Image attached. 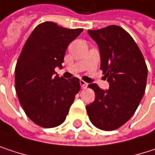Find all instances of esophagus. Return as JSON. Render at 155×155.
Returning a JSON list of instances; mask_svg holds the SVG:
<instances>
[{
	"label": "esophagus",
	"mask_w": 155,
	"mask_h": 155,
	"mask_svg": "<svg viewBox=\"0 0 155 155\" xmlns=\"http://www.w3.org/2000/svg\"><path fill=\"white\" fill-rule=\"evenodd\" d=\"M80 85H81V87H82L83 89H85V88L87 87V83H86V82L83 81V80H80Z\"/></svg>",
	"instance_id": "34e87169"
}]
</instances>
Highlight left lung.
Here are the masks:
<instances>
[{
  "label": "left lung",
  "mask_w": 155,
  "mask_h": 155,
  "mask_svg": "<svg viewBox=\"0 0 155 155\" xmlns=\"http://www.w3.org/2000/svg\"><path fill=\"white\" fill-rule=\"evenodd\" d=\"M87 32L98 46L100 68L109 82V89L88 85L96 97L86 109L96 127L116 130L133 116L143 97L147 66L137 44L123 28L110 25Z\"/></svg>",
  "instance_id": "8db88e82"
}]
</instances>
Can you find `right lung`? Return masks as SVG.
I'll return each instance as SVG.
<instances>
[{
	"label": "right lung",
	"instance_id": "obj_1",
	"mask_svg": "<svg viewBox=\"0 0 155 155\" xmlns=\"http://www.w3.org/2000/svg\"><path fill=\"white\" fill-rule=\"evenodd\" d=\"M82 31L45 21L22 48L15 68V89L25 114L41 127L61 124L80 90L78 78H59L55 68H62L68 46Z\"/></svg>",
	"mask_w": 155,
	"mask_h": 155
}]
</instances>
